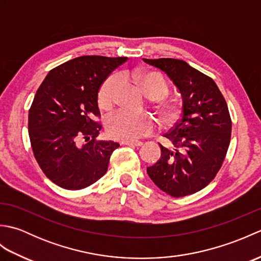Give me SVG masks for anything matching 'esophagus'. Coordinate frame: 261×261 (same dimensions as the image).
Instances as JSON below:
<instances>
[{
    "instance_id": "esophagus-1",
    "label": "esophagus",
    "mask_w": 261,
    "mask_h": 261,
    "mask_svg": "<svg viewBox=\"0 0 261 261\" xmlns=\"http://www.w3.org/2000/svg\"><path fill=\"white\" fill-rule=\"evenodd\" d=\"M122 145L129 146V147H140V146H142V142H140V141H136V142H122Z\"/></svg>"
}]
</instances>
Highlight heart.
I'll return each mask as SVG.
<instances>
[{
	"label": "heart",
	"mask_w": 261,
	"mask_h": 261,
	"mask_svg": "<svg viewBox=\"0 0 261 261\" xmlns=\"http://www.w3.org/2000/svg\"><path fill=\"white\" fill-rule=\"evenodd\" d=\"M132 80L141 88L145 95L152 99L154 108L164 116L167 123H175L181 114V105L165 97L169 93L168 83L162 74L153 70H136ZM121 85L119 75H111L99 87L97 102L99 108L109 111L114 107ZM156 129V121L148 114L134 115L118 111L105 120V131L110 138L122 142H132L149 136Z\"/></svg>",
	"instance_id": "1"
}]
</instances>
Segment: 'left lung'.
I'll list each match as a JSON object with an SVG mask.
<instances>
[{
  "mask_svg": "<svg viewBox=\"0 0 261 261\" xmlns=\"http://www.w3.org/2000/svg\"><path fill=\"white\" fill-rule=\"evenodd\" d=\"M143 60L164 70L182 97L180 119L164 136L171 147L160 145L162 157L147 173L168 195H192L207 186L222 167L231 140L228 105L215 82L184 60Z\"/></svg>",
  "mask_w": 261,
  "mask_h": 261,
  "instance_id": "1",
  "label": "left lung"
}]
</instances>
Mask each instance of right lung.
Listing matches in <instances>:
<instances>
[{"label": "right lung", "mask_w": 261, "mask_h": 261, "mask_svg": "<svg viewBox=\"0 0 261 261\" xmlns=\"http://www.w3.org/2000/svg\"><path fill=\"white\" fill-rule=\"evenodd\" d=\"M126 59L77 57L53 68L38 88L28 122L31 148L43 174L59 187L82 190L108 171L120 145L97 140L102 129L97 93Z\"/></svg>", "instance_id": "right-lung-1"}]
</instances>
